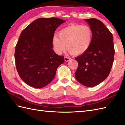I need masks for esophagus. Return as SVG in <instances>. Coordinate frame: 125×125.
Here are the masks:
<instances>
[{"mask_svg":"<svg viewBox=\"0 0 125 125\" xmlns=\"http://www.w3.org/2000/svg\"><path fill=\"white\" fill-rule=\"evenodd\" d=\"M69 60H70V58L69 57H64V61H65V62H68V61H69Z\"/></svg>","mask_w":125,"mask_h":125,"instance_id":"1","label":"esophagus"}]
</instances>
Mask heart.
I'll return each mask as SVG.
<instances>
[{"label": "heart", "instance_id": "heart-1", "mask_svg": "<svg viewBox=\"0 0 125 125\" xmlns=\"http://www.w3.org/2000/svg\"><path fill=\"white\" fill-rule=\"evenodd\" d=\"M58 37L55 35L52 44L58 54L64 52L67 45V50L73 56H79L86 52L91 47L93 31L88 26L70 24L58 32Z\"/></svg>", "mask_w": 125, "mask_h": 125}]
</instances>
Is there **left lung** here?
I'll return each instance as SVG.
<instances>
[{
    "mask_svg": "<svg viewBox=\"0 0 125 125\" xmlns=\"http://www.w3.org/2000/svg\"><path fill=\"white\" fill-rule=\"evenodd\" d=\"M93 31V40L87 51L75 58L78 66L75 77L81 84L93 87L102 83L111 71L114 61L115 47L113 35L100 20H85Z\"/></svg>",
    "mask_w": 125,
    "mask_h": 125,
    "instance_id": "left-lung-1",
    "label": "left lung"
}]
</instances>
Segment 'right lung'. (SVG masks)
Masks as SVG:
<instances>
[{
  "label": "right lung",
  "mask_w": 125,
  "mask_h": 125,
  "mask_svg": "<svg viewBox=\"0 0 125 125\" xmlns=\"http://www.w3.org/2000/svg\"><path fill=\"white\" fill-rule=\"evenodd\" d=\"M65 22L57 18H39L21 33L15 49V62L19 75L28 85L46 86L64 62V56L52 49V40L56 28Z\"/></svg>",
  "instance_id": "1"
}]
</instances>
